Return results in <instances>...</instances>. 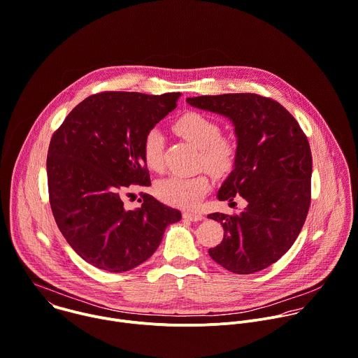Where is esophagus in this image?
Instances as JSON below:
<instances>
[{"instance_id":"1","label":"esophagus","mask_w":358,"mask_h":358,"mask_svg":"<svg viewBox=\"0 0 358 358\" xmlns=\"http://www.w3.org/2000/svg\"><path fill=\"white\" fill-rule=\"evenodd\" d=\"M183 218H186L189 221H200V220H203V215L196 211H185Z\"/></svg>"}]
</instances>
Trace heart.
Returning <instances> with one entry per match:
<instances>
[{"label": "heart", "mask_w": 358, "mask_h": 358, "mask_svg": "<svg viewBox=\"0 0 358 358\" xmlns=\"http://www.w3.org/2000/svg\"><path fill=\"white\" fill-rule=\"evenodd\" d=\"M175 130L179 136L200 148V166H206L215 176L228 175L238 158L236 144L221 137L220 124L201 113L190 112L175 122ZM164 134L158 129H151L143 143V157L145 165L155 172L164 168ZM210 179L207 173L193 176L172 175L162 179L157 186V194L168 204L192 208L208 192Z\"/></svg>", "instance_id": "heart-1"}]
</instances>
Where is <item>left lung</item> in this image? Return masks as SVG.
Segmentation results:
<instances>
[{
  "label": "left lung",
  "mask_w": 358,
  "mask_h": 358,
  "mask_svg": "<svg viewBox=\"0 0 358 358\" xmlns=\"http://www.w3.org/2000/svg\"><path fill=\"white\" fill-rule=\"evenodd\" d=\"M186 102L232 122L238 158L217 197L232 201L241 196L248 201L241 214H208L225 232L208 253L232 273L260 271L292 246L303 227L312 175L308 138L285 108L256 94L206 95Z\"/></svg>",
  "instance_id": "1"
}]
</instances>
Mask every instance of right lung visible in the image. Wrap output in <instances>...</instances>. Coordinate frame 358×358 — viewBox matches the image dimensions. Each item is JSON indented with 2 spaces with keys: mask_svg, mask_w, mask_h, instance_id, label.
<instances>
[{
  "mask_svg": "<svg viewBox=\"0 0 358 358\" xmlns=\"http://www.w3.org/2000/svg\"><path fill=\"white\" fill-rule=\"evenodd\" d=\"M179 92H101L84 99L53 134L48 152L49 199L69 245L90 264L127 271L159 246L182 218L151 194L126 210L123 192L151 185L143 157L145 134L176 108Z\"/></svg>",
  "mask_w": 358,
  "mask_h": 358,
  "instance_id": "right-lung-1",
  "label": "right lung"
}]
</instances>
